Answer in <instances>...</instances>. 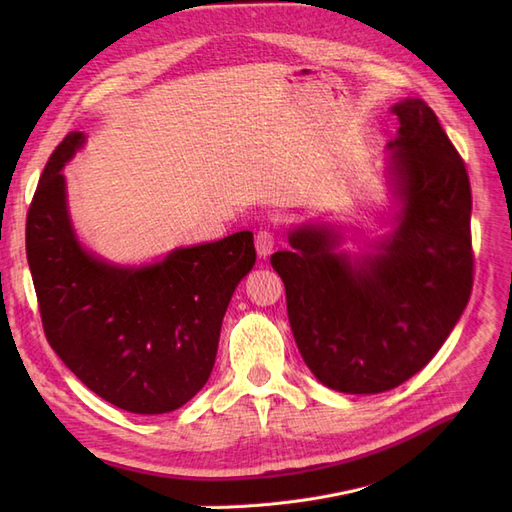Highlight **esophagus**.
I'll use <instances>...</instances> for the list:
<instances>
[{"mask_svg":"<svg viewBox=\"0 0 512 512\" xmlns=\"http://www.w3.org/2000/svg\"><path fill=\"white\" fill-rule=\"evenodd\" d=\"M273 245H275L273 232L258 230V235H256V252H258V256L260 258H267L273 252Z\"/></svg>","mask_w":512,"mask_h":512,"instance_id":"1","label":"esophagus"}]
</instances>
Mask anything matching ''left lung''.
Segmentation results:
<instances>
[{
	"mask_svg": "<svg viewBox=\"0 0 512 512\" xmlns=\"http://www.w3.org/2000/svg\"><path fill=\"white\" fill-rule=\"evenodd\" d=\"M389 185L395 230L371 254L337 252L342 235L303 224L271 265L305 365L333 391L374 395L421 371L451 335L472 292V192L466 164L436 113L397 102Z\"/></svg>",
	"mask_w": 512,
	"mask_h": 512,
	"instance_id": "1",
	"label": "left lung"
}]
</instances>
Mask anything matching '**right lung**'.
Instances as JSON below:
<instances>
[{"mask_svg":"<svg viewBox=\"0 0 512 512\" xmlns=\"http://www.w3.org/2000/svg\"><path fill=\"white\" fill-rule=\"evenodd\" d=\"M85 143L70 132L46 162L25 247L44 335L87 389L121 410L164 414L203 389L232 292L256 262L254 235L177 247L143 267L87 252L70 222L61 168Z\"/></svg>","mask_w":512,"mask_h":512,"instance_id":"1","label":"right lung"}]
</instances>
